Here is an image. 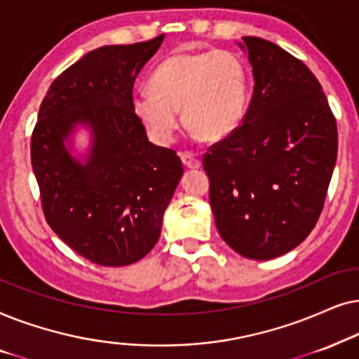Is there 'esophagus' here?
<instances>
[{
	"label": "esophagus",
	"instance_id": "1",
	"mask_svg": "<svg viewBox=\"0 0 359 359\" xmlns=\"http://www.w3.org/2000/svg\"><path fill=\"white\" fill-rule=\"evenodd\" d=\"M180 159H182V164L185 167H189V169H198V167L202 165L200 159H197L194 154H190V152H182V154H180Z\"/></svg>",
	"mask_w": 359,
	"mask_h": 359
}]
</instances>
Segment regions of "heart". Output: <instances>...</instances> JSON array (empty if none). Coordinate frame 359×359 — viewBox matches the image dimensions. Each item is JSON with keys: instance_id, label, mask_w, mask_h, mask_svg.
Listing matches in <instances>:
<instances>
[{"instance_id": "heart-1", "label": "heart", "mask_w": 359, "mask_h": 359, "mask_svg": "<svg viewBox=\"0 0 359 359\" xmlns=\"http://www.w3.org/2000/svg\"><path fill=\"white\" fill-rule=\"evenodd\" d=\"M250 79L245 62L229 50L174 54L151 76V88L133 95V109L152 137L164 144L185 126L208 141L235 133L245 118Z\"/></svg>"}]
</instances>
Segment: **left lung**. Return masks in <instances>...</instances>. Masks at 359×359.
Instances as JSON below:
<instances>
[{"instance_id":"1","label":"left lung","mask_w":359,"mask_h":359,"mask_svg":"<svg viewBox=\"0 0 359 359\" xmlns=\"http://www.w3.org/2000/svg\"><path fill=\"white\" fill-rule=\"evenodd\" d=\"M255 90L235 133L203 156L219 236L250 259L283 256L310 235L337 162V121L302 60L243 37Z\"/></svg>"}]
</instances>
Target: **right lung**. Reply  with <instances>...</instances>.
I'll use <instances>...</instances> for the list:
<instances>
[{
	"mask_svg": "<svg viewBox=\"0 0 359 359\" xmlns=\"http://www.w3.org/2000/svg\"><path fill=\"white\" fill-rule=\"evenodd\" d=\"M164 36L98 47L62 72L42 100L31 162L42 212L76 255L100 266H128L149 252L184 174L175 151L152 144L133 109V85ZM76 126L93 144L82 163L65 142Z\"/></svg>",
	"mask_w": 359,
	"mask_h": 359,
	"instance_id": "right-lung-1",
	"label": "right lung"
}]
</instances>
